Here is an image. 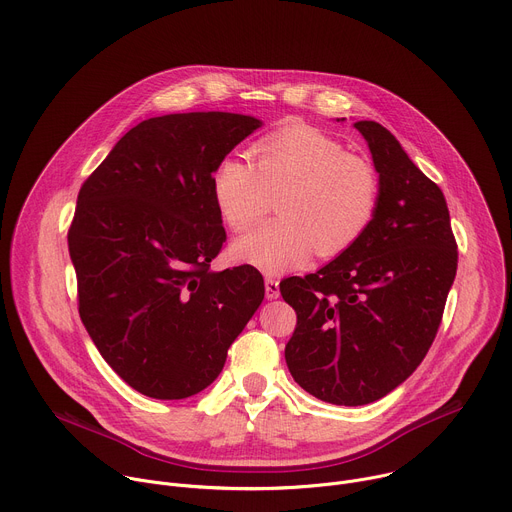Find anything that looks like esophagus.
Instances as JSON below:
<instances>
[{"label": "esophagus", "mask_w": 512, "mask_h": 512, "mask_svg": "<svg viewBox=\"0 0 512 512\" xmlns=\"http://www.w3.org/2000/svg\"><path fill=\"white\" fill-rule=\"evenodd\" d=\"M265 296L267 300H277L279 298V281L273 277H265Z\"/></svg>", "instance_id": "1"}]
</instances>
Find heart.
Instances as JSON below:
<instances>
[{"mask_svg": "<svg viewBox=\"0 0 512 512\" xmlns=\"http://www.w3.org/2000/svg\"><path fill=\"white\" fill-rule=\"evenodd\" d=\"M255 164L225 156L210 188L227 225L249 231L277 198L269 221L233 245V257L265 273L294 269L314 251L332 257L369 229L379 204L375 168L316 127H287L255 145Z\"/></svg>", "mask_w": 512, "mask_h": 512, "instance_id": "heart-1", "label": "heart"}]
</instances>
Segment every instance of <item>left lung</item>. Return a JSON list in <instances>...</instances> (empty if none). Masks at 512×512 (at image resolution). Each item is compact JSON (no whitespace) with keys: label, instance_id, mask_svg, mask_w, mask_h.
Wrapping results in <instances>:
<instances>
[{"label":"left lung","instance_id":"obj_1","mask_svg":"<svg viewBox=\"0 0 512 512\" xmlns=\"http://www.w3.org/2000/svg\"><path fill=\"white\" fill-rule=\"evenodd\" d=\"M354 127L379 174L373 221L322 269L279 285L298 314L285 346L291 377L320 401L346 407L379 401L413 375L440 328L458 267L442 190L387 127Z\"/></svg>","mask_w":512,"mask_h":512}]
</instances>
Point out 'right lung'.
<instances>
[{
  "label": "right lung",
  "instance_id": "right-lung-1",
  "mask_svg": "<svg viewBox=\"0 0 512 512\" xmlns=\"http://www.w3.org/2000/svg\"><path fill=\"white\" fill-rule=\"evenodd\" d=\"M261 125L223 111L145 119L79 192L68 231L79 314L109 367L145 397L206 389L263 302L255 267L210 269L227 239L212 170Z\"/></svg>",
  "mask_w": 512,
  "mask_h": 512
}]
</instances>
